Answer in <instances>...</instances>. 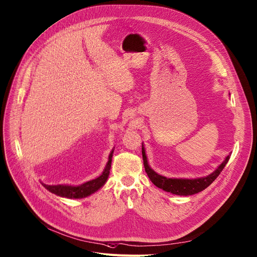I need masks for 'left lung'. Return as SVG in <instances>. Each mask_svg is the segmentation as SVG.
<instances>
[{
    "label": "left lung",
    "mask_w": 257,
    "mask_h": 257,
    "mask_svg": "<svg viewBox=\"0 0 257 257\" xmlns=\"http://www.w3.org/2000/svg\"><path fill=\"white\" fill-rule=\"evenodd\" d=\"M142 157H143V163H144V168L145 171L152 180V183L157 186L160 189H163L166 192H169L175 195L179 196H189L194 195L196 193H199L206 189L210 184H212L214 180L219 176V174L224 169L225 165L227 164L230 155L225 158V160L222 162V164L219 167L207 176L204 177H198L194 179H188V178H168L163 175L158 174L156 171H154L152 168L149 167L147 157L145 154V149L142 145Z\"/></svg>",
    "instance_id": "8db88e82"
}]
</instances>
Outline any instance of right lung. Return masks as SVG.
<instances>
[{
    "label": "right lung",
    "instance_id": "obj_1",
    "mask_svg": "<svg viewBox=\"0 0 257 257\" xmlns=\"http://www.w3.org/2000/svg\"><path fill=\"white\" fill-rule=\"evenodd\" d=\"M113 152L112 150L110 156H109V161L105 165V168L101 175L98 177L89 180L87 183H84L80 186H68V185H41L49 190L51 193H54L58 196H61V197H66L69 199H81L85 198L87 196L91 195L98 191L104 184L107 182V179L110 174V169H111V163H112V157H113Z\"/></svg>",
    "mask_w": 257,
    "mask_h": 257
}]
</instances>
